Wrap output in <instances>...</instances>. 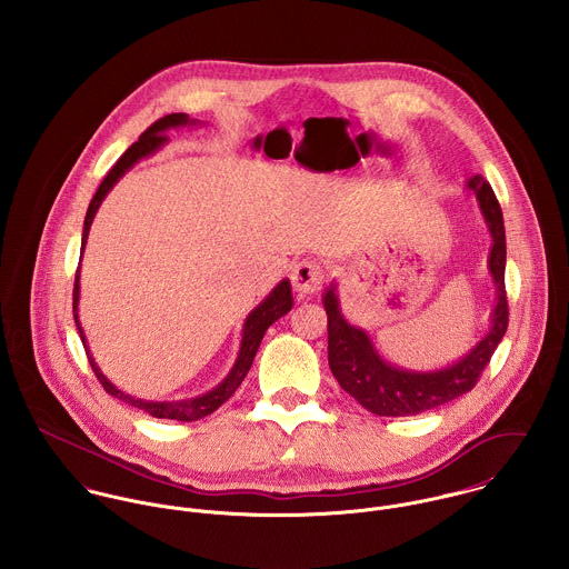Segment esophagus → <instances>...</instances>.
<instances>
[{
  "label": "esophagus",
  "mask_w": 569,
  "mask_h": 569,
  "mask_svg": "<svg viewBox=\"0 0 569 569\" xmlns=\"http://www.w3.org/2000/svg\"><path fill=\"white\" fill-rule=\"evenodd\" d=\"M291 280H293V289L300 296H313V293L320 291V287L325 282V271H322L320 264L302 260V262L296 264V269L291 273Z\"/></svg>",
  "instance_id": "1"
}]
</instances>
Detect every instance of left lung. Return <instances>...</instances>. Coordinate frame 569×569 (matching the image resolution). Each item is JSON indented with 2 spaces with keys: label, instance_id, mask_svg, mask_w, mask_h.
Returning <instances> with one entry per match:
<instances>
[{
  "label": "left lung",
  "instance_id": "obj_1",
  "mask_svg": "<svg viewBox=\"0 0 569 569\" xmlns=\"http://www.w3.org/2000/svg\"><path fill=\"white\" fill-rule=\"evenodd\" d=\"M467 190L476 194L492 241L488 251V273L495 284V307L487 335L467 355L436 370H409L395 366L377 350L372 337L363 328L346 320L337 284L330 282L322 293L328 316L330 372L359 406L377 416H416L471 392L508 328V302L503 289L506 232L501 208L482 174H473L467 181Z\"/></svg>",
  "mask_w": 569,
  "mask_h": 569
}]
</instances>
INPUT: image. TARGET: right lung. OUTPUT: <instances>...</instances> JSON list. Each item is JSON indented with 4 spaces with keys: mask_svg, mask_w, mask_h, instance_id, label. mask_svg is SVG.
I'll return each mask as SVG.
<instances>
[{
    "mask_svg": "<svg viewBox=\"0 0 569 569\" xmlns=\"http://www.w3.org/2000/svg\"><path fill=\"white\" fill-rule=\"evenodd\" d=\"M201 124V120L197 118H190L188 113H170V116H163L158 122H153L136 144H131L124 156L116 162V166L109 170V174L102 179V183L98 186L89 208H87V214H84V228H82V241L81 249L84 251V244H87V237H89V230H91V223H93V217L100 208V203L104 201V197L111 192V188L122 179V174L127 170H131L136 163L153 153H158L162 149L163 144L168 142L166 133L170 129H181V127H197ZM79 300H81V264H79V271H77V282H74V320H77V328L81 332L82 346H84V352H87V359L98 377V381L102 383V388L129 403V406L138 407V409H144L147 413H151L153 418H170V420H181V422H192V420H199L208 413H212L214 409L223 406L234 392L237 388L243 383L251 363H253V357L258 352V346L267 332V328L278 322L282 316H287L293 307V296H291V282L289 278L280 280L271 293L256 307L249 311V316L244 318L243 332H241V348H239V355H237V361L232 366V370L228 372V377L214 386L212 390H208L206 395H199L194 399H181V401H144V399H136L127 392H122L120 388H116L98 368L89 346H87V337H84V330H82L81 320H79Z\"/></svg>",
    "mask_w": 569,
    "mask_h": 569,
    "instance_id": "right-lung-1",
    "label": "right lung"
}]
</instances>
